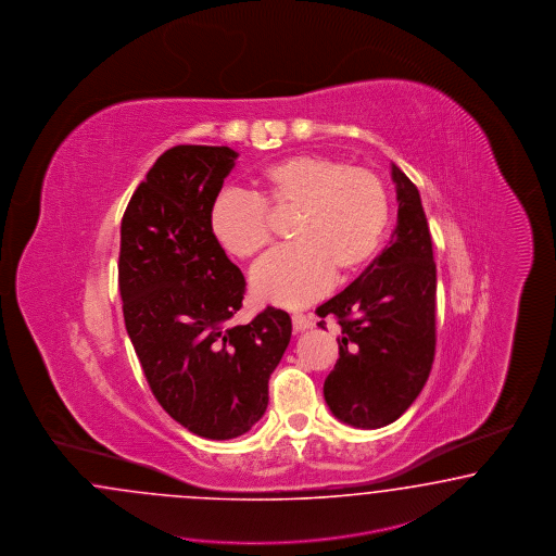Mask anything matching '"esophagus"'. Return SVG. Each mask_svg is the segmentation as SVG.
Segmentation results:
<instances>
[{
    "label": "esophagus",
    "mask_w": 556,
    "mask_h": 556,
    "mask_svg": "<svg viewBox=\"0 0 556 556\" xmlns=\"http://www.w3.org/2000/svg\"><path fill=\"white\" fill-rule=\"evenodd\" d=\"M292 327H294V331H305L308 327H313V319L308 315H303V313H294L292 315Z\"/></svg>",
    "instance_id": "34e87169"
}]
</instances>
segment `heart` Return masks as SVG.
I'll use <instances>...</instances> for the list:
<instances>
[{
  "label": "heart",
  "instance_id": "b5f03b06",
  "mask_svg": "<svg viewBox=\"0 0 556 556\" xmlns=\"http://www.w3.org/2000/svg\"><path fill=\"white\" fill-rule=\"evenodd\" d=\"M262 198L227 190L211 208V233L218 248L250 260L271 241L274 215L292 216L294 245L268 253L251 271L255 299L280 306H305L323 296L336 271L364 268L389 225V194L372 169L327 155H292L260 176Z\"/></svg>",
  "mask_w": 556,
  "mask_h": 556
}]
</instances>
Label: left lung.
Segmentation results:
<instances>
[{"label":"left lung","mask_w":556,"mask_h":556,"mask_svg":"<svg viewBox=\"0 0 556 556\" xmlns=\"http://www.w3.org/2000/svg\"><path fill=\"white\" fill-rule=\"evenodd\" d=\"M393 179L399 213L389 248L315 311L341 327L340 358L325 378V401L343 424L364 430L389 426L412 407L435 356L430 225L415 184L394 163Z\"/></svg>","instance_id":"obj_1"}]
</instances>
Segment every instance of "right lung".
Wrapping results in <instances>:
<instances>
[{
    "instance_id": "obj_1",
    "label": "right lung",
    "mask_w": 556,
    "mask_h": 556,
    "mask_svg": "<svg viewBox=\"0 0 556 556\" xmlns=\"http://www.w3.org/2000/svg\"><path fill=\"white\" fill-rule=\"evenodd\" d=\"M229 147L178 144L149 169L121 223L118 288L126 331L151 393L184 428L231 440L268 407L287 350V311L233 325L245 278L211 233V208L233 169Z\"/></svg>"
}]
</instances>
